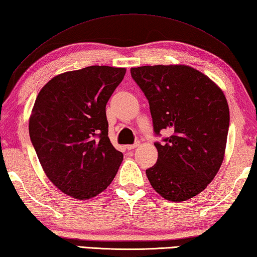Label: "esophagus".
Here are the masks:
<instances>
[{
  "instance_id": "1",
  "label": "esophagus",
  "mask_w": 257,
  "mask_h": 257,
  "mask_svg": "<svg viewBox=\"0 0 257 257\" xmlns=\"http://www.w3.org/2000/svg\"><path fill=\"white\" fill-rule=\"evenodd\" d=\"M140 144H139V142H136V144H133V145H127V146H126V148H127L128 149V151H132V149H134V148H137L138 147V146H139Z\"/></svg>"
}]
</instances>
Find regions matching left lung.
Masks as SVG:
<instances>
[{
    "mask_svg": "<svg viewBox=\"0 0 257 257\" xmlns=\"http://www.w3.org/2000/svg\"><path fill=\"white\" fill-rule=\"evenodd\" d=\"M131 76L149 102L159 157L146 170L153 188L173 202L192 199L215 178L223 163L230 111L223 90L188 65H146Z\"/></svg>",
    "mask_w": 257,
    "mask_h": 257,
    "instance_id": "left-lung-1",
    "label": "left lung"
}]
</instances>
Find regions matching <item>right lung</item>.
<instances>
[{
	"instance_id": "add662e5",
	"label": "right lung",
	"mask_w": 257,
	"mask_h": 257,
	"mask_svg": "<svg viewBox=\"0 0 257 257\" xmlns=\"http://www.w3.org/2000/svg\"><path fill=\"white\" fill-rule=\"evenodd\" d=\"M125 73L87 66L58 74L39 92L30 138L46 176L64 194L92 199L115 178L123 154L110 142L105 105Z\"/></svg>"
}]
</instances>
